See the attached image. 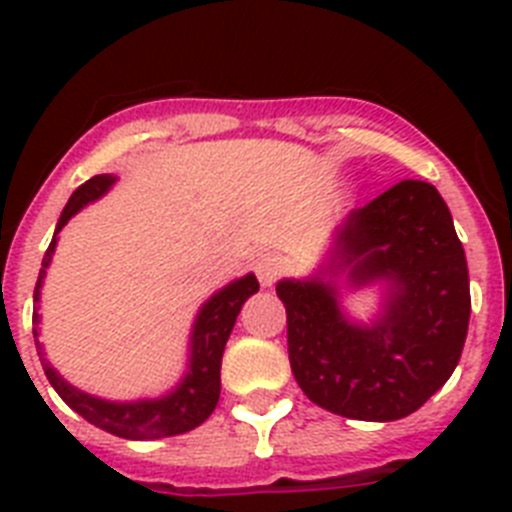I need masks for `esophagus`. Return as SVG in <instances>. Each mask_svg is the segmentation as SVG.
I'll return each instance as SVG.
<instances>
[{"label":"esophagus","instance_id":"esophagus-1","mask_svg":"<svg viewBox=\"0 0 512 512\" xmlns=\"http://www.w3.org/2000/svg\"><path fill=\"white\" fill-rule=\"evenodd\" d=\"M253 269H256L261 287H271L279 279V274H282V259H279L277 253H261Z\"/></svg>","mask_w":512,"mask_h":512}]
</instances>
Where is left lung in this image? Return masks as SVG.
Returning a JSON list of instances; mask_svg holds the SVG:
<instances>
[{
  "label": "left lung",
  "instance_id": "obj_1",
  "mask_svg": "<svg viewBox=\"0 0 512 512\" xmlns=\"http://www.w3.org/2000/svg\"><path fill=\"white\" fill-rule=\"evenodd\" d=\"M372 288L359 319L346 291ZM289 364L315 405L343 418H408L459 364L469 328V269L451 212L428 182L395 184L333 228L305 277L277 282Z\"/></svg>",
  "mask_w": 512,
  "mask_h": 512
}]
</instances>
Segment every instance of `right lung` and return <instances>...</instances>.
Instances as JSON below:
<instances>
[{
	"instance_id": "add662e5",
	"label": "right lung",
	"mask_w": 512,
	"mask_h": 512,
	"mask_svg": "<svg viewBox=\"0 0 512 512\" xmlns=\"http://www.w3.org/2000/svg\"><path fill=\"white\" fill-rule=\"evenodd\" d=\"M117 184L115 174H97L89 182L81 184L74 194L69 197L66 207H63L61 217H58L56 230H53L51 246L43 256V269L38 274V284H35L33 297V336L35 348H38L40 364L43 372L51 382L53 390L61 395V400L69 405L74 413L89 420L92 425L102 428V431L112 433V436L130 438V441H153V438H169L187 433L197 425L205 423L215 410L217 400H220V364H223L225 343L230 338L235 318L241 312L243 302L251 295L259 292V279L256 274H243L241 279H233L217 292H212L205 302L200 305L197 315H194L192 330H189L187 341V366L184 374L174 387L156 397H135V400H104V397L89 395V392L79 390L71 382L61 377L56 366L51 364L45 346L38 341L40 336V289H43L48 269H51L53 253L58 246V233L63 225L69 223L76 212H81L92 202L102 200L104 194L110 192Z\"/></svg>"
}]
</instances>
